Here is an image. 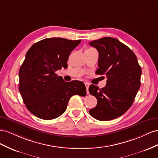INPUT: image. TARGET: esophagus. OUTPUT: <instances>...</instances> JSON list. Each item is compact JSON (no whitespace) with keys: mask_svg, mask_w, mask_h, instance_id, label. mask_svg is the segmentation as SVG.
<instances>
[{"mask_svg":"<svg viewBox=\"0 0 158 158\" xmlns=\"http://www.w3.org/2000/svg\"><path fill=\"white\" fill-rule=\"evenodd\" d=\"M85 87H86V89H87V93L89 94V83H85Z\"/></svg>","mask_w":158,"mask_h":158,"instance_id":"obj_1","label":"esophagus"}]
</instances>
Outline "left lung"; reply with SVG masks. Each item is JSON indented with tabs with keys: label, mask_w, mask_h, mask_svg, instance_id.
Returning <instances> with one entry per match:
<instances>
[{
	"label": "left lung",
	"mask_w": 158,
	"mask_h": 158,
	"mask_svg": "<svg viewBox=\"0 0 158 158\" xmlns=\"http://www.w3.org/2000/svg\"><path fill=\"white\" fill-rule=\"evenodd\" d=\"M98 52L97 75H106V86L90 85L89 91L97 99L89 110L93 118L101 121L113 120L132 106L140 87L142 69L135 53L117 39L105 37L89 42Z\"/></svg>",
	"instance_id": "obj_1"
}]
</instances>
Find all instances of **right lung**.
<instances>
[{"label": "right lung", "instance_id": "right-lung-1", "mask_svg": "<svg viewBox=\"0 0 158 158\" xmlns=\"http://www.w3.org/2000/svg\"><path fill=\"white\" fill-rule=\"evenodd\" d=\"M81 40L46 38L28 49L19 70V91L28 110L44 120H52L65 111L74 94L86 95L85 84L65 82L56 71L67 66L70 53Z\"/></svg>", "mask_w": 158, "mask_h": 158}]
</instances>
